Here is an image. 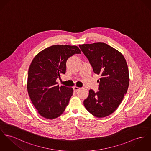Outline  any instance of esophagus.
<instances>
[{"label": "esophagus", "instance_id": "obj_1", "mask_svg": "<svg viewBox=\"0 0 151 151\" xmlns=\"http://www.w3.org/2000/svg\"><path fill=\"white\" fill-rule=\"evenodd\" d=\"M73 91H74L75 92H77L78 91H79V90L81 89V88H80V87H76V86L73 87Z\"/></svg>", "mask_w": 151, "mask_h": 151}]
</instances>
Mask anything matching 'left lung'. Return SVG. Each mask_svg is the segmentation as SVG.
Here are the masks:
<instances>
[{"instance_id": "8db88e82", "label": "left lung", "mask_w": 151, "mask_h": 151, "mask_svg": "<svg viewBox=\"0 0 151 151\" xmlns=\"http://www.w3.org/2000/svg\"><path fill=\"white\" fill-rule=\"evenodd\" d=\"M79 46L93 72L101 76L99 91L95 93L90 90L84 105L93 116H108L116 110L128 91L129 74L126 60L120 52L104 42Z\"/></svg>"}]
</instances>
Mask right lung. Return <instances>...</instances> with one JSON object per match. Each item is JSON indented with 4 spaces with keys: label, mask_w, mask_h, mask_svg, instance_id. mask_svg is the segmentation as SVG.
Wrapping results in <instances>:
<instances>
[{
    "label": "right lung",
    "mask_w": 151,
    "mask_h": 151,
    "mask_svg": "<svg viewBox=\"0 0 151 151\" xmlns=\"http://www.w3.org/2000/svg\"><path fill=\"white\" fill-rule=\"evenodd\" d=\"M81 53L76 46L55 45L39 52L28 71L27 89L39 114L52 119L61 116L68 104L73 88L59 87L56 79L65 73L67 59Z\"/></svg>",
    "instance_id": "1"
}]
</instances>
